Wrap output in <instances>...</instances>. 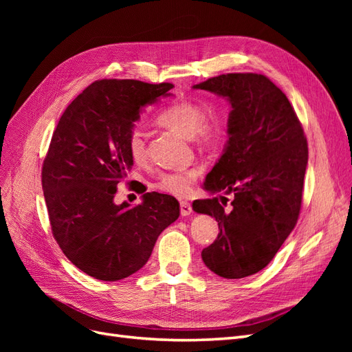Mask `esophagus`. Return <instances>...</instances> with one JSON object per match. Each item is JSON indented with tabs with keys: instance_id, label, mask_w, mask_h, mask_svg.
<instances>
[{
	"instance_id": "1",
	"label": "esophagus",
	"mask_w": 352,
	"mask_h": 352,
	"mask_svg": "<svg viewBox=\"0 0 352 352\" xmlns=\"http://www.w3.org/2000/svg\"><path fill=\"white\" fill-rule=\"evenodd\" d=\"M192 212V207L188 201H180V214L182 216H189Z\"/></svg>"
}]
</instances>
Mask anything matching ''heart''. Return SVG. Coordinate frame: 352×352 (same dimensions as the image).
<instances>
[{
    "mask_svg": "<svg viewBox=\"0 0 352 352\" xmlns=\"http://www.w3.org/2000/svg\"><path fill=\"white\" fill-rule=\"evenodd\" d=\"M155 122L184 138H190L201 148H211L219 144L223 135V123L214 113L206 114L204 107L192 101H179L167 105L160 111ZM127 153L135 163H141L145 158V135L140 129H132L127 135ZM199 176V170L192 167L180 172L166 173L157 182V188L163 192L175 197H186L195 180Z\"/></svg>",
    "mask_w": 352,
    "mask_h": 352,
    "instance_id": "b5f03b06",
    "label": "heart"
}]
</instances>
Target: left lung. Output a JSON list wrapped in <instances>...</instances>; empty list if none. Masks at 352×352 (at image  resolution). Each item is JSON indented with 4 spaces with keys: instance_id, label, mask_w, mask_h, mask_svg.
I'll return each instance as SVG.
<instances>
[{
    "instance_id": "left-lung-1",
    "label": "left lung",
    "mask_w": 352,
    "mask_h": 352,
    "mask_svg": "<svg viewBox=\"0 0 352 352\" xmlns=\"http://www.w3.org/2000/svg\"><path fill=\"white\" fill-rule=\"evenodd\" d=\"M192 88L226 98L232 107L228 144L204 182L207 192L223 195L192 204L220 229L201 257L221 278L242 279L263 270L296 225L307 140L289 100L264 74H220Z\"/></svg>"
}]
</instances>
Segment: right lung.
I'll return each instance as SVG.
<instances>
[{"instance_id":"1","label":"right lung","mask_w":352,"mask_h":352,"mask_svg":"<svg viewBox=\"0 0 352 352\" xmlns=\"http://www.w3.org/2000/svg\"><path fill=\"white\" fill-rule=\"evenodd\" d=\"M172 88L97 80L70 102L52 133L42 166L52 235L78 269L98 280L116 282L142 269L160 233L180 214L177 199L166 194L146 192L135 207L114 202L133 166L127 135L142 109Z\"/></svg>"}]
</instances>
